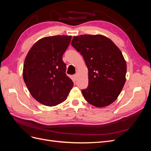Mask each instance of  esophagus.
<instances>
[{"label": "esophagus", "instance_id": "esophagus-1", "mask_svg": "<svg viewBox=\"0 0 151 151\" xmlns=\"http://www.w3.org/2000/svg\"><path fill=\"white\" fill-rule=\"evenodd\" d=\"M77 76H78V74H74V78L75 79H77Z\"/></svg>", "mask_w": 151, "mask_h": 151}]
</instances>
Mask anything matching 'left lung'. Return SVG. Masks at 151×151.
I'll return each mask as SVG.
<instances>
[{"label":"left lung","instance_id":"8db88e82","mask_svg":"<svg viewBox=\"0 0 151 151\" xmlns=\"http://www.w3.org/2000/svg\"><path fill=\"white\" fill-rule=\"evenodd\" d=\"M71 45L83 55L88 68V87L82 90L84 98L96 107L111 104L126 81L127 63L120 50L101 35L74 36Z\"/></svg>","mask_w":151,"mask_h":151}]
</instances>
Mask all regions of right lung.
<instances>
[{"label":"right lung","instance_id":"1","mask_svg":"<svg viewBox=\"0 0 151 151\" xmlns=\"http://www.w3.org/2000/svg\"><path fill=\"white\" fill-rule=\"evenodd\" d=\"M71 36H47L36 42L25 58L22 76L36 101L54 106L65 101L74 83L65 74L63 54Z\"/></svg>","mask_w":151,"mask_h":151}]
</instances>
